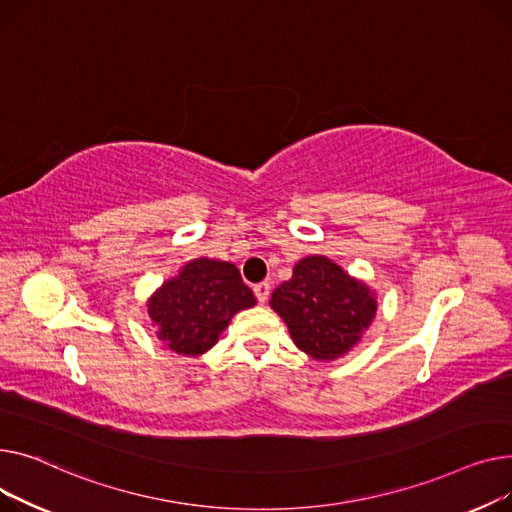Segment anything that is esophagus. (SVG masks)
<instances>
[{
    "label": "esophagus",
    "mask_w": 512,
    "mask_h": 512,
    "mask_svg": "<svg viewBox=\"0 0 512 512\" xmlns=\"http://www.w3.org/2000/svg\"><path fill=\"white\" fill-rule=\"evenodd\" d=\"M268 293H270V283L262 281V283L254 285V295L258 297V302H260V304H264V302H266V299H268Z\"/></svg>",
    "instance_id": "1"
}]
</instances>
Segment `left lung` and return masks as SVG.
Listing matches in <instances>:
<instances>
[{
  "label": "left lung",
  "instance_id": "obj_1",
  "mask_svg": "<svg viewBox=\"0 0 512 512\" xmlns=\"http://www.w3.org/2000/svg\"><path fill=\"white\" fill-rule=\"evenodd\" d=\"M270 308L285 320L299 349L328 362L362 339L376 316V299L366 283L349 277L333 260L308 256L275 289Z\"/></svg>",
  "mask_w": 512,
  "mask_h": 512
}]
</instances>
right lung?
Returning a JSON list of instances; mask_svg holds the SVG:
<instances>
[{"label": "right lung", "instance_id": "right-lung-1", "mask_svg": "<svg viewBox=\"0 0 512 512\" xmlns=\"http://www.w3.org/2000/svg\"><path fill=\"white\" fill-rule=\"evenodd\" d=\"M254 304L235 264L196 258L150 297L148 316L169 349L200 355L217 343L235 312Z\"/></svg>", "mask_w": 512, "mask_h": 512}]
</instances>
